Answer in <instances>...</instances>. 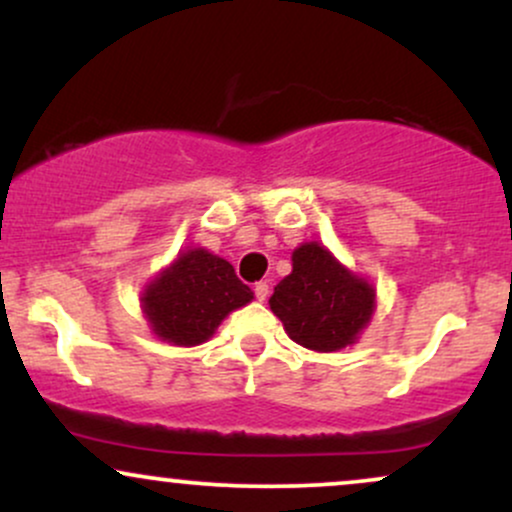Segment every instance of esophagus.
Returning a JSON list of instances; mask_svg holds the SVG:
<instances>
[{"instance_id": "esophagus-1", "label": "esophagus", "mask_w": 512, "mask_h": 512, "mask_svg": "<svg viewBox=\"0 0 512 512\" xmlns=\"http://www.w3.org/2000/svg\"><path fill=\"white\" fill-rule=\"evenodd\" d=\"M252 291H255L257 301H264V298L269 296V284H267V281H257V284L252 286Z\"/></svg>"}]
</instances>
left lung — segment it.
Returning a JSON list of instances; mask_svg holds the SVG:
<instances>
[{"instance_id": "1", "label": "left lung", "mask_w": 512, "mask_h": 512, "mask_svg": "<svg viewBox=\"0 0 512 512\" xmlns=\"http://www.w3.org/2000/svg\"><path fill=\"white\" fill-rule=\"evenodd\" d=\"M373 286L339 264L322 245L293 252V272L274 286L272 313L296 344L337 351L354 344L373 315Z\"/></svg>"}]
</instances>
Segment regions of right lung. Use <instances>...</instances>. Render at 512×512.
<instances>
[{
    "label": "right lung",
    "mask_w": 512,
    "mask_h": 512,
    "mask_svg": "<svg viewBox=\"0 0 512 512\" xmlns=\"http://www.w3.org/2000/svg\"><path fill=\"white\" fill-rule=\"evenodd\" d=\"M142 301L158 337L175 346H197L231 310L250 303L252 291L226 260L197 248L151 281Z\"/></svg>",
    "instance_id": "right-lung-1"
}]
</instances>
